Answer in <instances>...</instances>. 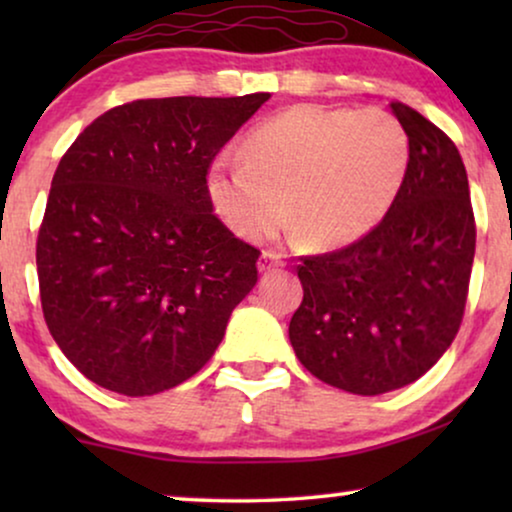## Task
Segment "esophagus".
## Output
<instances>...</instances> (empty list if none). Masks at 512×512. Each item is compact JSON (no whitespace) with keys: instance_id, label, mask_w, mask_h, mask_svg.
Wrapping results in <instances>:
<instances>
[{"instance_id":"1","label":"esophagus","mask_w":512,"mask_h":512,"mask_svg":"<svg viewBox=\"0 0 512 512\" xmlns=\"http://www.w3.org/2000/svg\"><path fill=\"white\" fill-rule=\"evenodd\" d=\"M284 265V256L279 251H263L261 258H258V270L261 272H270L275 268H282Z\"/></svg>"}]
</instances>
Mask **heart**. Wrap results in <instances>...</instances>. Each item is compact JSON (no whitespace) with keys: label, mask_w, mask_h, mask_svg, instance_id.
Returning <instances> with one entry per match:
<instances>
[{"label":"heart","mask_w":512,"mask_h":512,"mask_svg":"<svg viewBox=\"0 0 512 512\" xmlns=\"http://www.w3.org/2000/svg\"><path fill=\"white\" fill-rule=\"evenodd\" d=\"M408 165V132L387 111L298 104L258 123L244 158L216 160L207 193L244 240H265L289 216L305 247L338 249L384 219Z\"/></svg>","instance_id":"b5f03b06"}]
</instances>
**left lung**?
<instances>
[{
	"label": "left lung",
	"mask_w": 512,
	"mask_h": 512,
	"mask_svg": "<svg viewBox=\"0 0 512 512\" xmlns=\"http://www.w3.org/2000/svg\"><path fill=\"white\" fill-rule=\"evenodd\" d=\"M410 139V165L384 219L347 247L303 256V303L289 338L300 363L349 394L415 382L464 319L475 216L459 149L403 102L389 104Z\"/></svg>",
	"instance_id": "left-lung-1"
}]
</instances>
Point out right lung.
<instances>
[{
  "instance_id": "1",
  "label": "right lung",
  "mask_w": 512,
  "mask_h": 512,
  "mask_svg": "<svg viewBox=\"0 0 512 512\" xmlns=\"http://www.w3.org/2000/svg\"><path fill=\"white\" fill-rule=\"evenodd\" d=\"M268 100H135L60 158L37 235L39 296L53 340L90 382L153 396L212 359L261 251L214 214L207 174Z\"/></svg>"
}]
</instances>
